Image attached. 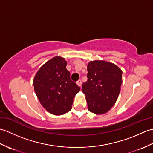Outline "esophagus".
<instances>
[{"label": "esophagus", "mask_w": 153, "mask_h": 153, "mask_svg": "<svg viewBox=\"0 0 153 153\" xmlns=\"http://www.w3.org/2000/svg\"><path fill=\"white\" fill-rule=\"evenodd\" d=\"M76 83H77V85L79 86V87H81V86H82V80H81V79H79V80L77 81V82H76Z\"/></svg>", "instance_id": "esophagus-1"}]
</instances>
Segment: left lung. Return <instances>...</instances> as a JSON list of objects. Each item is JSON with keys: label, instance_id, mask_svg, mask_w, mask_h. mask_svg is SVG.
Instances as JSON below:
<instances>
[{"label": "left lung", "instance_id": "8db88e82", "mask_svg": "<svg viewBox=\"0 0 153 153\" xmlns=\"http://www.w3.org/2000/svg\"><path fill=\"white\" fill-rule=\"evenodd\" d=\"M87 81L82 85L90 112H107L114 105L122 86V71L111 62L95 60L87 65Z\"/></svg>", "mask_w": 153, "mask_h": 153}]
</instances>
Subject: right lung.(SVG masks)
<instances>
[{"label":"right lung","instance_id":"1","mask_svg":"<svg viewBox=\"0 0 153 153\" xmlns=\"http://www.w3.org/2000/svg\"><path fill=\"white\" fill-rule=\"evenodd\" d=\"M64 58L56 56L43 65L33 79L35 93L48 112L62 115L71 108L80 87L70 79Z\"/></svg>","mask_w":153,"mask_h":153}]
</instances>
